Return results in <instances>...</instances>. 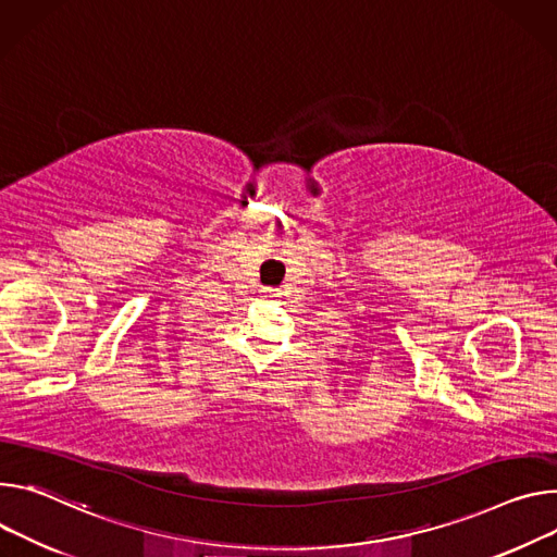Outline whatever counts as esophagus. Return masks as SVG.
<instances>
[{
	"mask_svg": "<svg viewBox=\"0 0 557 557\" xmlns=\"http://www.w3.org/2000/svg\"><path fill=\"white\" fill-rule=\"evenodd\" d=\"M262 299H267V301H271V299H275V297H280V293H277V288H264L262 290V295H260Z\"/></svg>",
	"mask_w": 557,
	"mask_h": 557,
	"instance_id": "34e87169",
	"label": "esophagus"
}]
</instances>
